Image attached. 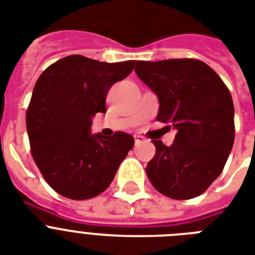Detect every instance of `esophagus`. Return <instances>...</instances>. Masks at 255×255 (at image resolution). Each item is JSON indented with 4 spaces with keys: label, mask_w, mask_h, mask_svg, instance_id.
<instances>
[{
    "label": "esophagus",
    "mask_w": 255,
    "mask_h": 255,
    "mask_svg": "<svg viewBox=\"0 0 255 255\" xmlns=\"http://www.w3.org/2000/svg\"><path fill=\"white\" fill-rule=\"evenodd\" d=\"M145 141V137L143 135H135V144H140Z\"/></svg>",
    "instance_id": "1"
}]
</instances>
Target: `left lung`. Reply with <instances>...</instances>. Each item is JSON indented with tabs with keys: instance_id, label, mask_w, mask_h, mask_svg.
<instances>
[{
	"instance_id": "1",
	"label": "left lung",
	"mask_w": 255,
	"mask_h": 255,
	"mask_svg": "<svg viewBox=\"0 0 255 255\" xmlns=\"http://www.w3.org/2000/svg\"><path fill=\"white\" fill-rule=\"evenodd\" d=\"M137 77L159 99L157 120L177 131L170 147L153 140L156 153L147 165L155 189L174 200L204 193L221 174L234 143L230 91L198 59L136 62Z\"/></svg>"
}]
</instances>
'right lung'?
Returning a JSON list of instances; mask_svg holds the SVG:
<instances>
[{
	"label": "right lung",
	"instance_id": "right-lung-1",
	"mask_svg": "<svg viewBox=\"0 0 255 255\" xmlns=\"http://www.w3.org/2000/svg\"><path fill=\"white\" fill-rule=\"evenodd\" d=\"M135 61L107 63L69 55L49 66L34 86L26 128L31 155L46 182L71 200H87L107 189L133 137L91 133L92 118L106 112V96Z\"/></svg>",
	"mask_w": 255,
	"mask_h": 255
}]
</instances>
